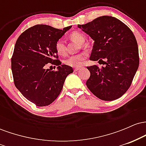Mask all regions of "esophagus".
<instances>
[{"label":"esophagus","instance_id":"obj_1","mask_svg":"<svg viewBox=\"0 0 146 146\" xmlns=\"http://www.w3.org/2000/svg\"><path fill=\"white\" fill-rule=\"evenodd\" d=\"M80 68L76 67V68H74V71H79V70H80Z\"/></svg>","mask_w":146,"mask_h":146}]
</instances>
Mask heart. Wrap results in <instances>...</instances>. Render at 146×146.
Masks as SVG:
<instances>
[{
	"mask_svg": "<svg viewBox=\"0 0 146 146\" xmlns=\"http://www.w3.org/2000/svg\"><path fill=\"white\" fill-rule=\"evenodd\" d=\"M69 38L73 40L77 41L80 43H83L85 41V36L82 33L79 31H73L69 35ZM56 50L58 54L60 56H64L66 53V46L62 40H58L56 43ZM86 53H81L78 54L73 55V56H69L64 61V63L66 65L73 67H80L83 64L84 61L86 58Z\"/></svg>",
	"mask_w": 146,
	"mask_h": 146,
	"instance_id": "b5f03b06",
	"label": "heart"
}]
</instances>
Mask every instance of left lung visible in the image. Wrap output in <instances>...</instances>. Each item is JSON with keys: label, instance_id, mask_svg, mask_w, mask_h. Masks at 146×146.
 I'll use <instances>...</instances> for the list:
<instances>
[{"label": "left lung", "instance_id": "1", "mask_svg": "<svg viewBox=\"0 0 146 146\" xmlns=\"http://www.w3.org/2000/svg\"><path fill=\"white\" fill-rule=\"evenodd\" d=\"M78 27L95 41L90 60L104 66H87L86 86L97 98L113 101L131 85L139 64L138 45L130 28L117 18L103 16Z\"/></svg>", "mask_w": 146, "mask_h": 146}]
</instances>
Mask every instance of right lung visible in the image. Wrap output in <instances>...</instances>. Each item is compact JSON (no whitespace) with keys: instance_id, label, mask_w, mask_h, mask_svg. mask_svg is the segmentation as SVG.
<instances>
[{"instance_id":"right-lung-1","label":"right lung","mask_w":146,"mask_h":146,"mask_svg":"<svg viewBox=\"0 0 146 146\" xmlns=\"http://www.w3.org/2000/svg\"><path fill=\"white\" fill-rule=\"evenodd\" d=\"M71 26L58 29L36 25L18 37L11 58L14 82L22 95L37 106L51 104L62 89L73 68L58 60L56 42ZM48 63L58 66V71L45 70Z\"/></svg>"}]
</instances>
